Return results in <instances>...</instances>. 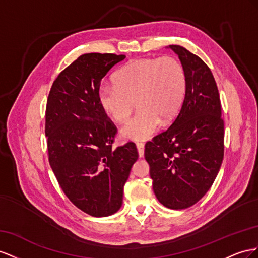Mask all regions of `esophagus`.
<instances>
[{
  "label": "esophagus",
  "instance_id": "1",
  "mask_svg": "<svg viewBox=\"0 0 258 258\" xmlns=\"http://www.w3.org/2000/svg\"><path fill=\"white\" fill-rule=\"evenodd\" d=\"M136 147H137V150H138L139 158H143L144 157V152H145V145L143 143H137Z\"/></svg>",
  "mask_w": 258,
  "mask_h": 258
}]
</instances>
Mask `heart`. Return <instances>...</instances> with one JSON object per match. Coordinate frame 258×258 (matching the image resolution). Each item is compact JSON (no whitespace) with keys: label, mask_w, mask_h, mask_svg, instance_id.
Listing matches in <instances>:
<instances>
[{"label":"heart","mask_w":258,"mask_h":258,"mask_svg":"<svg viewBox=\"0 0 258 258\" xmlns=\"http://www.w3.org/2000/svg\"><path fill=\"white\" fill-rule=\"evenodd\" d=\"M114 85H102L98 102L114 122L128 119L136 101L138 112L121 128L131 141H146L177 114L187 90L183 64L173 56L145 57L127 62L113 77Z\"/></svg>","instance_id":"b5f03b06"}]
</instances>
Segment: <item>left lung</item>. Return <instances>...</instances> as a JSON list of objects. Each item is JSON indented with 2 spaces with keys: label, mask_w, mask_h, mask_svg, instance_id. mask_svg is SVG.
I'll list each match as a JSON object with an SVG mask.
<instances>
[{
  "label": "left lung",
  "mask_w": 258,
  "mask_h": 258,
  "mask_svg": "<svg viewBox=\"0 0 258 258\" xmlns=\"http://www.w3.org/2000/svg\"><path fill=\"white\" fill-rule=\"evenodd\" d=\"M183 64L187 90L171 126L145 146L154 195L164 207L196 204L214 182L224 159V120L218 88L200 57L170 45Z\"/></svg>",
  "instance_id": "obj_1"
}]
</instances>
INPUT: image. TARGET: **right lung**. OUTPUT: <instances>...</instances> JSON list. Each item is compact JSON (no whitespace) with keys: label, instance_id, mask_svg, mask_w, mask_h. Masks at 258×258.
Listing matches in <instances>:
<instances>
[{"label":"right lung","instance_id":"obj_1","mask_svg":"<svg viewBox=\"0 0 258 258\" xmlns=\"http://www.w3.org/2000/svg\"><path fill=\"white\" fill-rule=\"evenodd\" d=\"M124 58L81 55L56 78L47 98L49 165L69 200L94 217L120 210L123 187L138 159L134 143L112 149L116 127L98 102L101 79Z\"/></svg>","mask_w":258,"mask_h":258}]
</instances>
